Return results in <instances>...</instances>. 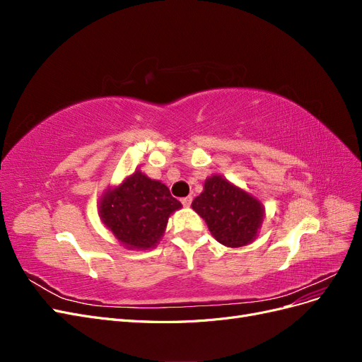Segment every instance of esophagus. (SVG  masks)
<instances>
[{
	"label": "esophagus",
	"instance_id": "34e87169",
	"mask_svg": "<svg viewBox=\"0 0 362 362\" xmlns=\"http://www.w3.org/2000/svg\"><path fill=\"white\" fill-rule=\"evenodd\" d=\"M181 202H182L184 206H190L192 205V196H187V198H182Z\"/></svg>",
	"mask_w": 362,
	"mask_h": 362
}]
</instances>
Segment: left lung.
<instances>
[{
    "instance_id": "obj_1",
    "label": "left lung",
    "mask_w": 362,
    "mask_h": 362,
    "mask_svg": "<svg viewBox=\"0 0 362 362\" xmlns=\"http://www.w3.org/2000/svg\"><path fill=\"white\" fill-rule=\"evenodd\" d=\"M192 208L198 213L218 243L242 247L254 242L264 218V205L258 198L222 175H211Z\"/></svg>"
}]
</instances>
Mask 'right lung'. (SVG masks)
<instances>
[{"instance_id":"add662e5","label":"right lung","mask_w":362,"mask_h":362,"mask_svg":"<svg viewBox=\"0 0 362 362\" xmlns=\"http://www.w3.org/2000/svg\"><path fill=\"white\" fill-rule=\"evenodd\" d=\"M181 206L168 185L137 169L120 184L104 190L98 202V214L120 245L148 250L158 245L169 217Z\"/></svg>"}]
</instances>
